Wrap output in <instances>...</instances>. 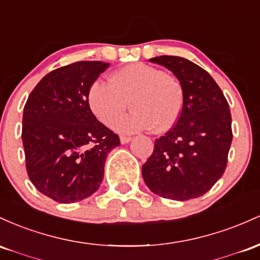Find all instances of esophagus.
<instances>
[{
	"label": "esophagus",
	"mask_w": 260,
	"mask_h": 260,
	"mask_svg": "<svg viewBox=\"0 0 260 260\" xmlns=\"http://www.w3.org/2000/svg\"><path fill=\"white\" fill-rule=\"evenodd\" d=\"M133 138H130V136H120V142L121 144H127V142H130Z\"/></svg>",
	"instance_id": "obj_1"
}]
</instances>
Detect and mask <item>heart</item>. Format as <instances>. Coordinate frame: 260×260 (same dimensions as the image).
Instances as JSON below:
<instances>
[{
	"mask_svg": "<svg viewBox=\"0 0 260 260\" xmlns=\"http://www.w3.org/2000/svg\"><path fill=\"white\" fill-rule=\"evenodd\" d=\"M131 101L134 110L118 121ZM88 104L107 126L116 120L121 133L151 129L162 134L171 130L182 115L184 91L174 76L144 62H135L115 71L110 82L95 80L88 89Z\"/></svg>",
	"mask_w": 260,
	"mask_h": 260,
	"instance_id": "heart-1",
	"label": "heart"
}]
</instances>
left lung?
<instances>
[{"mask_svg": "<svg viewBox=\"0 0 260 260\" xmlns=\"http://www.w3.org/2000/svg\"><path fill=\"white\" fill-rule=\"evenodd\" d=\"M172 71L184 91L179 120L154 141L153 153L142 166L151 191L184 201L204 195L222 177L232 142L229 103L214 78L180 56L150 59Z\"/></svg>", "mask_w": 260, "mask_h": 260, "instance_id": "obj_1", "label": "left lung"}]
</instances>
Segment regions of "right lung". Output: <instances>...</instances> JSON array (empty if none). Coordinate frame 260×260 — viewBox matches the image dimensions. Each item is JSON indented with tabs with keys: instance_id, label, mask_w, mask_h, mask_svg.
Wrapping results in <instances>:
<instances>
[{
	"instance_id": "right-lung-1",
	"label": "right lung",
	"mask_w": 260,
	"mask_h": 260,
	"mask_svg": "<svg viewBox=\"0 0 260 260\" xmlns=\"http://www.w3.org/2000/svg\"><path fill=\"white\" fill-rule=\"evenodd\" d=\"M108 67L109 62L78 61L54 70L24 106L22 141L29 179L57 203H75L97 191L108 153L120 145L88 104L89 87Z\"/></svg>"
}]
</instances>
